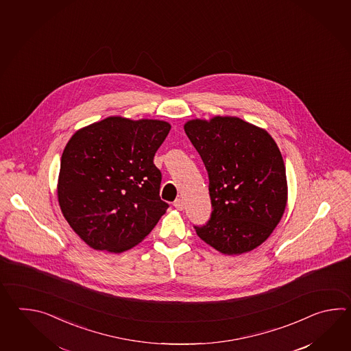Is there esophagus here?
I'll return each instance as SVG.
<instances>
[{
  "instance_id": "1",
  "label": "esophagus",
  "mask_w": 351,
  "mask_h": 351,
  "mask_svg": "<svg viewBox=\"0 0 351 351\" xmlns=\"http://www.w3.org/2000/svg\"><path fill=\"white\" fill-rule=\"evenodd\" d=\"M173 206H174L176 208L179 209V210H183V208H184V202H183V199L178 198V199L174 201Z\"/></svg>"
}]
</instances>
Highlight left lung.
Wrapping results in <instances>:
<instances>
[{
    "mask_svg": "<svg viewBox=\"0 0 351 351\" xmlns=\"http://www.w3.org/2000/svg\"><path fill=\"white\" fill-rule=\"evenodd\" d=\"M184 132L208 172L213 208L207 223L194 226L198 237L228 256L252 251L269 239L287 203L276 142L236 117L189 120Z\"/></svg>",
    "mask_w": 351,
    "mask_h": 351,
    "instance_id": "1",
    "label": "left lung"
}]
</instances>
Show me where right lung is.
Returning a JSON list of instances; mask_svg holds the SVG:
<instances>
[{
  "label": "right lung",
  "mask_w": 351,
  "mask_h": 351,
  "mask_svg": "<svg viewBox=\"0 0 351 351\" xmlns=\"http://www.w3.org/2000/svg\"><path fill=\"white\" fill-rule=\"evenodd\" d=\"M171 124L109 117L79 129L61 156L58 198L67 223L94 250L138 245L169 207L153 163Z\"/></svg>",
  "instance_id": "add662e5"
}]
</instances>
